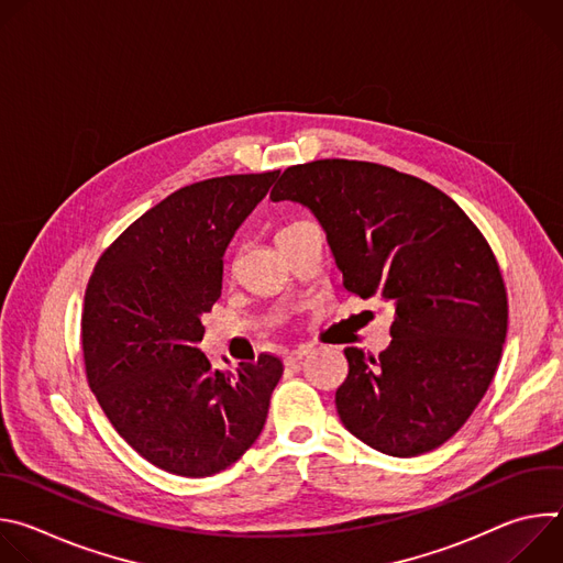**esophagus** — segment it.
Returning <instances> with one entry per match:
<instances>
[{"instance_id": "esophagus-1", "label": "esophagus", "mask_w": 563, "mask_h": 563, "mask_svg": "<svg viewBox=\"0 0 563 563\" xmlns=\"http://www.w3.org/2000/svg\"><path fill=\"white\" fill-rule=\"evenodd\" d=\"M307 352H309L307 347H298V350H291V352H287V354H285V365H287V367H294V365H298V363H300V361L307 356Z\"/></svg>"}]
</instances>
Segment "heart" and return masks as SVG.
<instances>
[{"label": "heart", "mask_w": 563, "mask_h": 563, "mask_svg": "<svg viewBox=\"0 0 563 563\" xmlns=\"http://www.w3.org/2000/svg\"><path fill=\"white\" fill-rule=\"evenodd\" d=\"M305 224H307V220H294V222L285 224V227L278 231V238H283V235H287V233H291V231H296V229H300V227H305Z\"/></svg>", "instance_id": "heart-1"}]
</instances>
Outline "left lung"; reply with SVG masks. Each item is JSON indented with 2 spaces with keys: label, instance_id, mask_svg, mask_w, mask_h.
<instances>
[{
  "label": "left lung",
  "instance_id": "8db88e82",
  "mask_svg": "<svg viewBox=\"0 0 563 563\" xmlns=\"http://www.w3.org/2000/svg\"><path fill=\"white\" fill-rule=\"evenodd\" d=\"M269 198L313 211L347 294L394 305L385 352L345 347L343 426L389 456L443 445L490 387L508 332V294L484 233L430 183L363 159L294 165Z\"/></svg>",
  "mask_w": 563,
  "mask_h": 563
}]
</instances>
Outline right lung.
<instances>
[{"instance_id":"obj_1","label":"right lung","mask_w":563,"mask_h":563,"mask_svg":"<svg viewBox=\"0 0 563 563\" xmlns=\"http://www.w3.org/2000/svg\"><path fill=\"white\" fill-rule=\"evenodd\" d=\"M280 172L187 185L129 224L100 256L85 294L89 387L118 434L148 463L211 476L263 432L283 376L278 356L218 372L198 350L202 313L222 291L235 229Z\"/></svg>"}]
</instances>
